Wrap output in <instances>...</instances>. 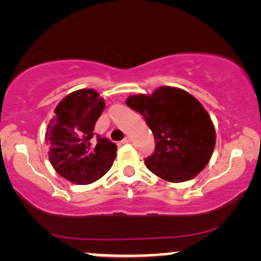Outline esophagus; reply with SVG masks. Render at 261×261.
<instances>
[{
    "label": "esophagus",
    "mask_w": 261,
    "mask_h": 261,
    "mask_svg": "<svg viewBox=\"0 0 261 261\" xmlns=\"http://www.w3.org/2000/svg\"><path fill=\"white\" fill-rule=\"evenodd\" d=\"M132 142V138L130 137H125L123 140H122V143L123 144H129Z\"/></svg>",
    "instance_id": "34e87169"
}]
</instances>
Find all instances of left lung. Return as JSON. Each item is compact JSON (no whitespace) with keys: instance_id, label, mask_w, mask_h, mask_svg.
Listing matches in <instances>:
<instances>
[{"instance_id":"8db88e82","label":"left lung","mask_w":261,"mask_h":261,"mask_svg":"<svg viewBox=\"0 0 261 261\" xmlns=\"http://www.w3.org/2000/svg\"><path fill=\"white\" fill-rule=\"evenodd\" d=\"M127 105L145 118L154 134V154L146 167L172 183L193 179L213 156L216 132L200 101L183 89L160 87L152 94L130 95Z\"/></svg>"}]
</instances>
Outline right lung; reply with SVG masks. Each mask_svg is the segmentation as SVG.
<instances>
[{
	"instance_id": "obj_1",
	"label": "right lung",
	"mask_w": 261,
	"mask_h": 261,
	"mask_svg": "<svg viewBox=\"0 0 261 261\" xmlns=\"http://www.w3.org/2000/svg\"><path fill=\"white\" fill-rule=\"evenodd\" d=\"M105 101L94 89H79L55 109L45 140L55 171L75 185H90L112 166L117 146L106 138L93 142L94 127Z\"/></svg>"
}]
</instances>
